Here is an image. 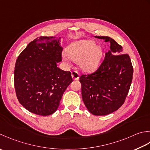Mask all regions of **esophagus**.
Masks as SVG:
<instances>
[{
  "mask_svg": "<svg viewBox=\"0 0 150 150\" xmlns=\"http://www.w3.org/2000/svg\"><path fill=\"white\" fill-rule=\"evenodd\" d=\"M71 77L73 80H78L79 79V73L77 71H73L71 72Z\"/></svg>",
  "mask_w": 150,
  "mask_h": 150,
  "instance_id": "34e87169",
  "label": "esophagus"
}]
</instances>
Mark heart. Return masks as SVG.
<instances>
[{"mask_svg":"<svg viewBox=\"0 0 150 150\" xmlns=\"http://www.w3.org/2000/svg\"><path fill=\"white\" fill-rule=\"evenodd\" d=\"M69 59L78 62L84 72L91 73L98 68L102 56V49L92 40H80L70 44L66 49Z\"/></svg>","mask_w":150,"mask_h":150,"instance_id":"obj_1","label":"heart"}]
</instances>
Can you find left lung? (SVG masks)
I'll return each instance as SVG.
<instances>
[{
  "label": "left lung",
  "mask_w": 150,
  "mask_h": 150,
  "mask_svg": "<svg viewBox=\"0 0 150 150\" xmlns=\"http://www.w3.org/2000/svg\"><path fill=\"white\" fill-rule=\"evenodd\" d=\"M110 43L101 65L95 72L82 75V98L87 109L95 116L107 115L124 103L133 79V67L129 56L112 38L96 36Z\"/></svg>",
  "instance_id": "obj_1"
}]
</instances>
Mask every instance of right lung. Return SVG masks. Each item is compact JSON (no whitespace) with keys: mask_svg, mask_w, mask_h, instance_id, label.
Here are the masks:
<instances>
[{"mask_svg":"<svg viewBox=\"0 0 150 150\" xmlns=\"http://www.w3.org/2000/svg\"><path fill=\"white\" fill-rule=\"evenodd\" d=\"M60 38H37L28 43L16 62L14 86L18 101L26 110L40 116L53 114L67 87L71 72L57 67L62 61Z\"/></svg>","mask_w":150,"mask_h":150,"instance_id":"right-lung-1","label":"right lung"}]
</instances>
